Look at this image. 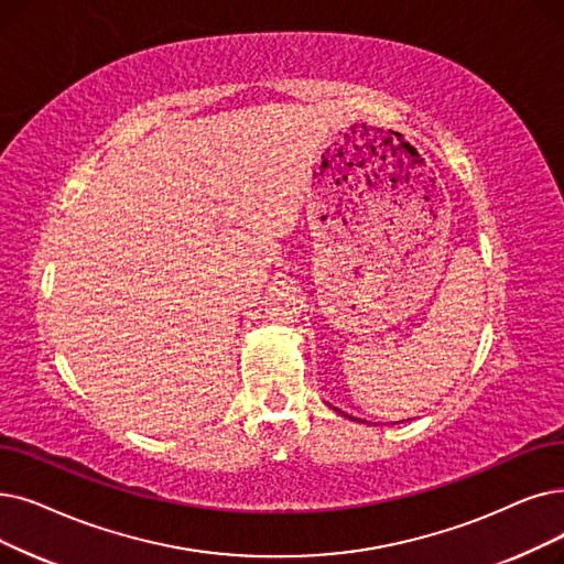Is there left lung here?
<instances>
[{
    "mask_svg": "<svg viewBox=\"0 0 564 564\" xmlns=\"http://www.w3.org/2000/svg\"><path fill=\"white\" fill-rule=\"evenodd\" d=\"M334 410H336V408H334ZM336 412H340V410H336Z\"/></svg>",
    "mask_w": 564,
    "mask_h": 564,
    "instance_id": "left-lung-1",
    "label": "left lung"
}]
</instances>
